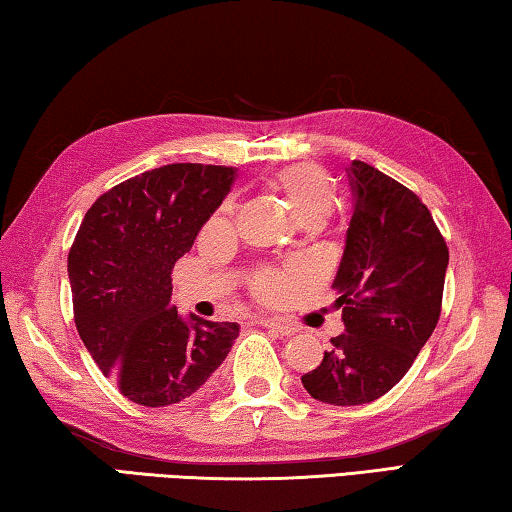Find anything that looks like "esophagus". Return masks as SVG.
I'll use <instances>...</instances> for the list:
<instances>
[{"mask_svg":"<svg viewBox=\"0 0 512 512\" xmlns=\"http://www.w3.org/2000/svg\"><path fill=\"white\" fill-rule=\"evenodd\" d=\"M259 325L266 327V329H271V332L280 334V336H293V334L298 332L296 325H291V323H287V320H282V318H262V320H259Z\"/></svg>","mask_w":512,"mask_h":512,"instance_id":"1","label":"esophagus"}]
</instances>
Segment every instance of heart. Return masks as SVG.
Wrapping results in <instances>:
<instances>
[{
    "mask_svg": "<svg viewBox=\"0 0 512 512\" xmlns=\"http://www.w3.org/2000/svg\"><path fill=\"white\" fill-rule=\"evenodd\" d=\"M271 189L284 198L300 225L320 223L332 216L336 207L334 178L316 164H291L271 178ZM232 201H225L212 216L210 228L221 230L230 223ZM302 277L300 268H262L253 277V291L262 302L287 300Z\"/></svg>",
    "mask_w": 512,
    "mask_h": 512,
    "instance_id": "1",
    "label": "heart"
}]
</instances>
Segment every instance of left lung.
<instances>
[{"label": "left lung", "mask_w": 512, "mask_h": 512, "mask_svg": "<svg viewBox=\"0 0 512 512\" xmlns=\"http://www.w3.org/2000/svg\"><path fill=\"white\" fill-rule=\"evenodd\" d=\"M354 210L332 287L345 332L302 386L318 402L368 404L400 381L438 325L449 250L409 187L361 160L348 167Z\"/></svg>", "instance_id": "8db88e82"}]
</instances>
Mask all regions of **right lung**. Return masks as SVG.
<instances>
[{"label": "right lung", "instance_id": "1", "mask_svg": "<svg viewBox=\"0 0 512 512\" xmlns=\"http://www.w3.org/2000/svg\"><path fill=\"white\" fill-rule=\"evenodd\" d=\"M235 167L178 162L108 189L69 248L74 323L128 400L169 406L192 397L228 357L237 323L171 307V271L228 196Z\"/></svg>", "mask_w": 512, "mask_h": 512}]
</instances>
